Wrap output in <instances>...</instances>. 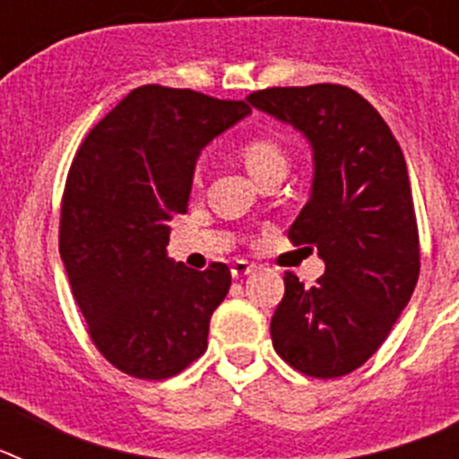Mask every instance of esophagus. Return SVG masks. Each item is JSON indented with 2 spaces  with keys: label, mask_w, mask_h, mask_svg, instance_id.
Returning a JSON list of instances; mask_svg holds the SVG:
<instances>
[{
  "label": "esophagus",
  "mask_w": 459,
  "mask_h": 459,
  "mask_svg": "<svg viewBox=\"0 0 459 459\" xmlns=\"http://www.w3.org/2000/svg\"><path fill=\"white\" fill-rule=\"evenodd\" d=\"M255 271V264H250V262H243V259H238V262H234L232 264V275L234 278H243V275H248Z\"/></svg>",
  "instance_id": "34e87169"
}]
</instances>
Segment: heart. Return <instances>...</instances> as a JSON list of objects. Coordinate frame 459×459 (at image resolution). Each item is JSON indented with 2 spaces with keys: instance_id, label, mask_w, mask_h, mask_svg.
Wrapping results in <instances>:
<instances>
[{
  "instance_id": "1",
  "label": "heart",
  "mask_w": 459,
  "mask_h": 459,
  "mask_svg": "<svg viewBox=\"0 0 459 459\" xmlns=\"http://www.w3.org/2000/svg\"><path fill=\"white\" fill-rule=\"evenodd\" d=\"M243 163L248 168V172L253 177H257L259 172L271 168H285L287 156L282 152L278 142L271 140V137H250L246 144H243Z\"/></svg>"
}]
</instances>
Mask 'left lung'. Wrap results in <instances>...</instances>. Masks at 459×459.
Instances as JSON below:
<instances>
[{
	"instance_id": "obj_1",
	"label": "left lung",
	"mask_w": 459,
	"mask_h": 459,
	"mask_svg": "<svg viewBox=\"0 0 459 459\" xmlns=\"http://www.w3.org/2000/svg\"><path fill=\"white\" fill-rule=\"evenodd\" d=\"M246 100L310 142V200L287 237L326 264L315 287L285 273L273 350L307 377L350 375L388 338L419 280L404 153L379 112L342 84L271 87Z\"/></svg>"
}]
</instances>
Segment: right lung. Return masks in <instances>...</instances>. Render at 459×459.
Instances as JSON below:
<instances>
[{
  "label": "right lung",
  "instance_id": "add662e5",
  "mask_svg": "<svg viewBox=\"0 0 459 459\" xmlns=\"http://www.w3.org/2000/svg\"><path fill=\"white\" fill-rule=\"evenodd\" d=\"M248 115L246 100L144 84L73 158L59 253L96 350L126 375L168 379L206 351L232 273L221 262L206 271L172 262L168 222L188 209L202 149Z\"/></svg>",
  "mask_w": 459,
  "mask_h": 459
}]
</instances>
